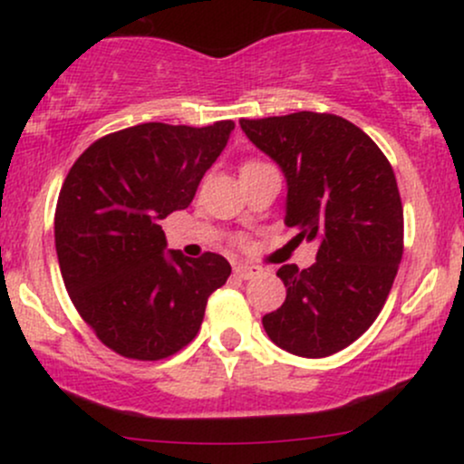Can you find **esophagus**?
Listing matches in <instances>:
<instances>
[{"label": "esophagus", "mask_w": 464, "mask_h": 464, "mask_svg": "<svg viewBox=\"0 0 464 464\" xmlns=\"http://www.w3.org/2000/svg\"><path fill=\"white\" fill-rule=\"evenodd\" d=\"M233 270H236V275L239 276V279H253V276H257L259 273H262V268H257V266H248V264H237Z\"/></svg>", "instance_id": "1"}]
</instances>
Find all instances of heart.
Here are the masks:
<instances>
[{"label": "heart", "instance_id": "1", "mask_svg": "<svg viewBox=\"0 0 464 464\" xmlns=\"http://www.w3.org/2000/svg\"><path fill=\"white\" fill-rule=\"evenodd\" d=\"M250 165H257V163H248V165H246V168H250Z\"/></svg>", "mask_w": 464, "mask_h": 464}]
</instances>
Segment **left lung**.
Wrapping results in <instances>:
<instances>
[{
    "label": "left lung",
    "mask_w": 464,
    "mask_h": 464,
    "mask_svg": "<svg viewBox=\"0 0 464 464\" xmlns=\"http://www.w3.org/2000/svg\"><path fill=\"white\" fill-rule=\"evenodd\" d=\"M285 177V227L316 239V264L281 266L285 301L262 318L276 347L327 358L382 312L403 255L397 179L375 141L344 117L301 113L239 120Z\"/></svg>",
    "instance_id": "left-lung-1"
}]
</instances>
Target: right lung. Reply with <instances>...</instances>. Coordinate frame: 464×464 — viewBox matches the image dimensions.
Wrapping results in <instances>:
<instances>
[{
    "instance_id": "1",
    "label": "right lung",
    "mask_w": 464,
    "mask_h": 464,
    "mask_svg": "<svg viewBox=\"0 0 464 464\" xmlns=\"http://www.w3.org/2000/svg\"><path fill=\"white\" fill-rule=\"evenodd\" d=\"M233 129L148 121L92 143L69 169L54 216L58 266L84 323L124 358L161 360L189 344L231 275L222 255L168 250L159 222L188 209Z\"/></svg>"
}]
</instances>
